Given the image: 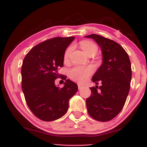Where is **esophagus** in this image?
<instances>
[{
  "label": "esophagus",
  "instance_id": "obj_1",
  "mask_svg": "<svg viewBox=\"0 0 147 147\" xmlns=\"http://www.w3.org/2000/svg\"><path fill=\"white\" fill-rule=\"evenodd\" d=\"M78 88H79V90H80V89H82V87H83V84H78Z\"/></svg>",
  "mask_w": 147,
  "mask_h": 147
}]
</instances>
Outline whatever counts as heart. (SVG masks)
Masks as SVG:
<instances>
[{"instance_id":"heart-1","label":"heart","mask_w":147,"mask_h":147,"mask_svg":"<svg viewBox=\"0 0 147 147\" xmlns=\"http://www.w3.org/2000/svg\"><path fill=\"white\" fill-rule=\"evenodd\" d=\"M80 47L84 50L86 54H89L90 53L97 50V47L94 42L89 40H82L80 42ZM72 51V47L69 46L65 50L64 54L65 60H67L69 57V54ZM93 72V68L92 67H82L76 66L71 68L69 70V76L72 80L76 82H82L86 80Z\"/></svg>"}]
</instances>
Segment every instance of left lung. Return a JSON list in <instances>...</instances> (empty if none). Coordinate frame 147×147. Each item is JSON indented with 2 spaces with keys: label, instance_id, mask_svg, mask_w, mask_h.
<instances>
[{
  "label": "left lung",
  "instance_id": "8db88e82",
  "mask_svg": "<svg viewBox=\"0 0 147 147\" xmlns=\"http://www.w3.org/2000/svg\"><path fill=\"white\" fill-rule=\"evenodd\" d=\"M85 38H92L100 46L102 64L93 75L92 80L98 86L90 87L91 95L86 100L90 117L95 120L107 121L115 118L125 104L130 88L131 67L129 57L117 42L99 35L92 34Z\"/></svg>",
  "mask_w": 147,
  "mask_h": 147
}]
</instances>
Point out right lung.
Listing matches in <instances>:
<instances>
[{"label": "right lung", "instance_id": "1", "mask_svg": "<svg viewBox=\"0 0 147 147\" xmlns=\"http://www.w3.org/2000/svg\"><path fill=\"white\" fill-rule=\"evenodd\" d=\"M74 39L57 37L47 40L32 47L23 60L22 90L28 107L40 119L49 121L62 117L78 91L76 83L69 79L62 88L55 84L61 76L58 69L63 67L65 50Z\"/></svg>", "mask_w": 147, "mask_h": 147}]
</instances>
